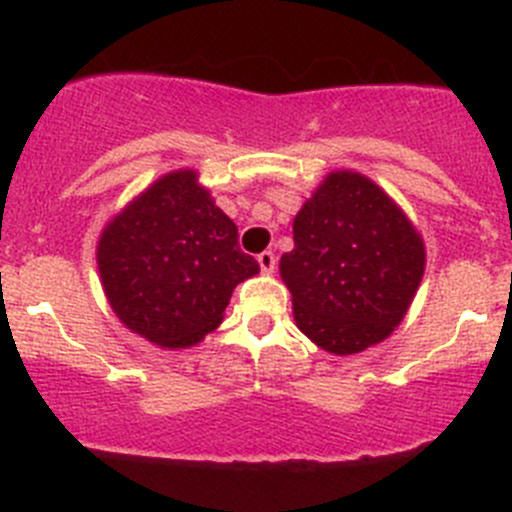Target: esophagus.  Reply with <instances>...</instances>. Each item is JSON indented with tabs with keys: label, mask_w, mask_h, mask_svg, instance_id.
I'll list each match as a JSON object with an SVG mask.
<instances>
[{
	"label": "esophagus",
	"mask_w": 512,
	"mask_h": 512,
	"mask_svg": "<svg viewBox=\"0 0 512 512\" xmlns=\"http://www.w3.org/2000/svg\"><path fill=\"white\" fill-rule=\"evenodd\" d=\"M257 265H260V270L265 272V275H272V272H275V267H277L275 252H270V250L260 252V255H257Z\"/></svg>",
	"instance_id": "34e87169"
}]
</instances>
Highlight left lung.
I'll return each mask as SVG.
<instances>
[{
    "label": "left lung",
    "instance_id": "left-lung-1",
    "mask_svg": "<svg viewBox=\"0 0 512 512\" xmlns=\"http://www.w3.org/2000/svg\"><path fill=\"white\" fill-rule=\"evenodd\" d=\"M292 232L280 275L299 332L337 356L389 339L426 270L421 232L394 198L356 170H334L294 215Z\"/></svg>",
    "mask_w": 512,
    "mask_h": 512
}]
</instances>
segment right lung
Masks as SVG:
<instances>
[{"label": "right lung", "instance_id": "add662e5", "mask_svg": "<svg viewBox=\"0 0 512 512\" xmlns=\"http://www.w3.org/2000/svg\"><path fill=\"white\" fill-rule=\"evenodd\" d=\"M96 262L113 314L160 349L203 342L223 322L232 289L260 272L193 168L160 175L113 215Z\"/></svg>", "mask_w": 512, "mask_h": 512}]
</instances>
